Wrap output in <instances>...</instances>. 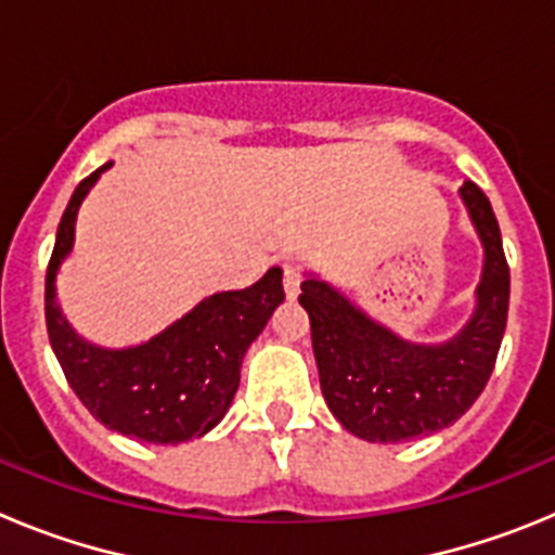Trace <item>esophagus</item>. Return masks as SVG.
<instances>
[{"instance_id":"34e87169","label":"esophagus","mask_w":555,"mask_h":555,"mask_svg":"<svg viewBox=\"0 0 555 555\" xmlns=\"http://www.w3.org/2000/svg\"><path fill=\"white\" fill-rule=\"evenodd\" d=\"M300 283H302L300 269L292 267V263H286V267H283V286H286L288 300H294V297L300 294Z\"/></svg>"}]
</instances>
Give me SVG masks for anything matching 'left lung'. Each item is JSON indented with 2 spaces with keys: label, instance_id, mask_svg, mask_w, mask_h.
<instances>
[{
  "label": "left lung",
  "instance_id": "8db88e82",
  "mask_svg": "<svg viewBox=\"0 0 555 555\" xmlns=\"http://www.w3.org/2000/svg\"><path fill=\"white\" fill-rule=\"evenodd\" d=\"M459 197L483 267L469 320L442 341L403 338L306 272L300 306L311 320L322 397L341 428L364 442L397 444L448 428L473 409L494 370L508 320V263L487 194L467 180Z\"/></svg>",
  "mask_w": 555,
  "mask_h": 555
}]
</instances>
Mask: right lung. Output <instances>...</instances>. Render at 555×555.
I'll return each mask as SVG.
<instances>
[{"mask_svg":"<svg viewBox=\"0 0 555 555\" xmlns=\"http://www.w3.org/2000/svg\"><path fill=\"white\" fill-rule=\"evenodd\" d=\"M113 166L82 180L57 224L47 269V331L57 364L91 414L105 428L150 444H180L217 428L233 403L242 364L274 308L286 300L283 269L272 267L255 286L208 294L180 320L146 341L102 347L66 320L57 300V274L75 249L77 214Z\"/></svg>","mask_w":555,"mask_h":555,"instance_id":"1","label":"right lung"}]
</instances>
